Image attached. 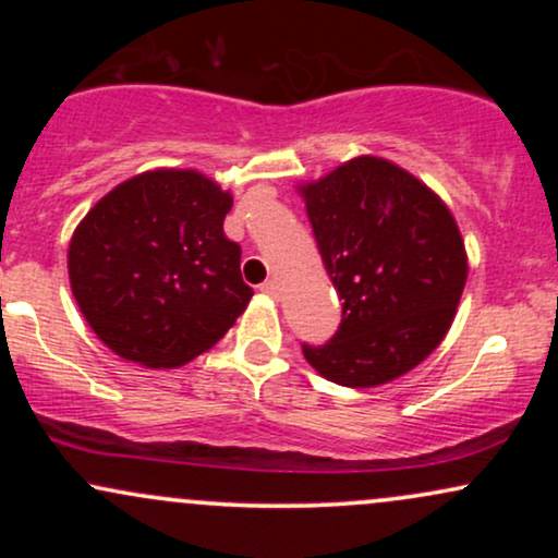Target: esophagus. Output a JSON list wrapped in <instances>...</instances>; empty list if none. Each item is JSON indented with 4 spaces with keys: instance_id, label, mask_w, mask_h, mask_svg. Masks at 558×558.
<instances>
[{
    "instance_id": "obj_1",
    "label": "esophagus",
    "mask_w": 558,
    "mask_h": 558,
    "mask_svg": "<svg viewBox=\"0 0 558 558\" xmlns=\"http://www.w3.org/2000/svg\"><path fill=\"white\" fill-rule=\"evenodd\" d=\"M259 291H262V293H267V296L278 299V296H280V286H278V280H265V283L259 286Z\"/></svg>"
}]
</instances>
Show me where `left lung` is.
I'll return each mask as SVG.
<instances>
[{
  "instance_id": "obj_1",
  "label": "left lung",
  "mask_w": 558,
  "mask_h": 558,
  "mask_svg": "<svg viewBox=\"0 0 558 558\" xmlns=\"http://www.w3.org/2000/svg\"><path fill=\"white\" fill-rule=\"evenodd\" d=\"M312 233L341 304L306 362L338 386L396 380L444 341L466 283L457 220L438 196L377 157H356L301 189Z\"/></svg>"
}]
</instances>
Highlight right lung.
Wrapping results in <instances>:
<instances>
[{
  "mask_svg": "<svg viewBox=\"0 0 558 558\" xmlns=\"http://www.w3.org/2000/svg\"><path fill=\"white\" fill-rule=\"evenodd\" d=\"M233 198L194 170L120 183L83 217L68 252L73 296L118 356L181 367L226 336L254 291L222 220Z\"/></svg>",
  "mask_w": 558,
  "mask_h": 558,
  "instance_id": "obj_1",
  "label": "right lung"
}]
</instances>
